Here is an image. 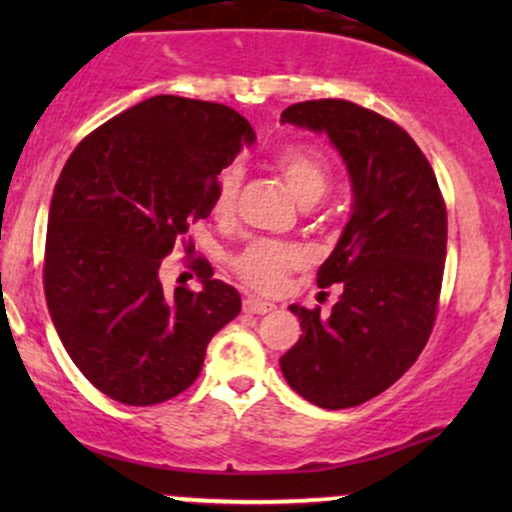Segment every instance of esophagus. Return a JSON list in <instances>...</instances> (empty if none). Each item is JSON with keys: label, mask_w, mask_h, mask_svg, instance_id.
I'll return each instance as SVG.
<instances>
[{"label": "esophagus", "mask_w": 512, "mask_h": 512, "mask_svg": "<svg viewBox=\"0 0 512 512\" xmlns=\"http://www.w3.org/2000/svg\"><path fill=\"white\" fill-rule=\"evenodd\" d=\"M243 310H245V313H250V315H264V313H272L274 303L257 301V298H245Z\"/></svg>", "instance_id": "esophagus-1"}]
</instances>
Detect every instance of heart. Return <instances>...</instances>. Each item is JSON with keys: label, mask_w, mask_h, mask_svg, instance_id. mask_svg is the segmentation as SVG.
<instances>
[{"label": "heart", "mask_w": 512, "mask_h": 512, "mask_svg": "<svg viewBox=\"0 0 512 512\" xmlns=\"http://www.w3.org/2000/svg\"><path fill=\"white\" fill-rule=\"evenodd\" d=\"M274 166L301 204H315L330 187V166H327L325 156L310 146H291V149L279 151ZM240 185H243V170L238 166L223 170L219 185H216V214H231L236 207ZM298 264H301V252L296 248L274 243V240H257L240 252L236 269L252 289L276 291L284 284L286 274Z\"/></svg>", "instance_id": "b5f03b06"}]
</instances>
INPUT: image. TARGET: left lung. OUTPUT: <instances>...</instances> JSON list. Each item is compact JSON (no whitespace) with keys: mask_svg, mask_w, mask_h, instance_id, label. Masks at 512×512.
Returning a JSON list of instances; mask_svg holds the SVG:
<instances>
[{"mask_svg":"<svg viewBox=\"0 0 512 512\" xmlns=\"http://www.w3.org/2000/svg\"><path fill=\"white\" fill-rule=\"evenodd\" d=\"M281 122L327 134L349 170L354 202L317 269V286L342 284V296L330 315L289 305L303 334L279 366L317 407H356L395 385L431 337L448 214L431 163L387 117L325 98L289 105Z\"/></svg>","mask_w":512,"mask_h":512,"instance_id":"8db88e82","label":"left lung"}]
</instances>
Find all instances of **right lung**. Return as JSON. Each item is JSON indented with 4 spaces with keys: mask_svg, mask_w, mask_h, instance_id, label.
Masks as SVG:
<instances>
[{
    "mask_svg": "<svg viewBox=\"0 0 512 512\" xmlns=\"http://www.w3.org/2000/svg\"><path fill=\"white\" fill-rule=\"evenodd\" d=\"M255 129L221 103L154 96L74 149L50 202L45 298L76 368L110 399L166 402L197 380L240 293L197 262L202 289L161 284L163 257L214 209L219 173Z\"/></svg>",
    "mask_w": 512,
    "mask_h": 512,
    "instance_id": "right-lung-1",
    "label": "right lung"
}]
</instances>
